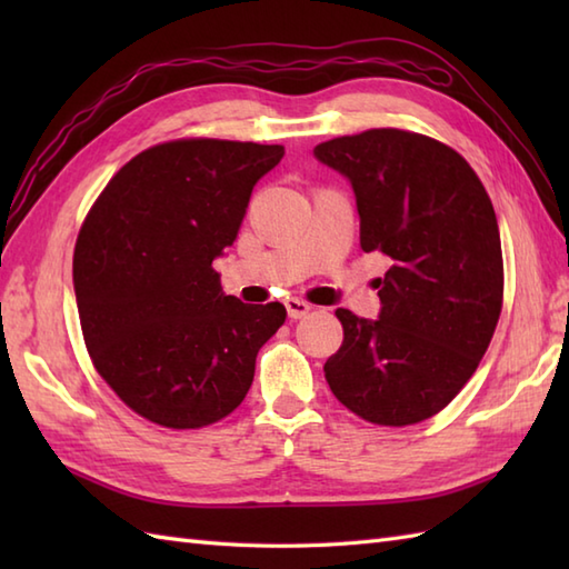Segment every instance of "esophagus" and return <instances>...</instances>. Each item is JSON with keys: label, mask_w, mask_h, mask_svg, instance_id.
<instances>
[{"label": "esophagus", "mask_w": 569, "mask_h": 569, "mask_svg": "<svg viewBox=\"0 0 569 569\" xmlns=\"http://www.w3.org/2000/svg\"><path fill=\"white\" fill-rule=\"evenodd\" d=\"M286 310H288V318L291 320H300L306 318L310 312V306L306 303V300H298V298H288L286 300Z\"/></svg>", "instance_id": "34e87169"}]
</instances>
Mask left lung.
<instances>
[{
  "instance_id": "1",
  "label": "left lung",
  "mask_w": 569,
  "mask_h": 569,
  "mask_svg": "<svg viewBox=\"0 0 569 569\" xmlns=\"http://www.w3.org/2000/svg\"><path fill=\"white\" fill-rule=\"evenodd\" d=\"M316 159L355 190L359 244L391 259L377 278V320L337 308L340 352L325 361L337 401L377 426L438 413L477 371L503 298L493 204L445 143L369 129L318 143Z\"/></svg>"
}]
</instances>
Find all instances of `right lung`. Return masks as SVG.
I'll use <instances>...</instances> for the list:
<instances>
[{
    "label": "right lung",
    "mask_w": 569,
    "mask_h": 569,
    "mask_svg": "<svg viewBox=\"0 0 569 569\" xmlns=\"http://www.w3.org/2000/svg\"><path fill=\"white\" fill-rule=\"evenodd\" d=\"M283 147L180 139L122 166L78 234L72 286L94 369L166 428H202L244 401L281 303L224 296L212 261L244 222Z\"/></svg>",
    "instance_id": "right-lung-1"
}]
</instances>
